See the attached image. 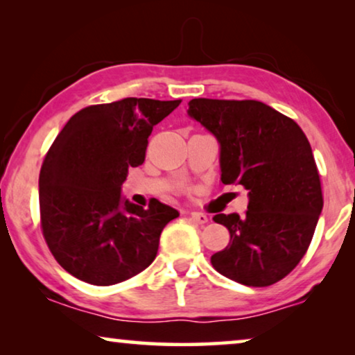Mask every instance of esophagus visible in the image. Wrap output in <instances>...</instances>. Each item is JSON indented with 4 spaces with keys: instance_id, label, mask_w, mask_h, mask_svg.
<instances>
[{
    "instance_id": "esophagus-1",
    "label": "esophagus",
    "mask_w": 355,
    "mask_h": 355,
    "mask_svg": "<svg viewBox=\"0 0 355 355\" xmlns=\"http://www.w3.org/2000/svg\"><path fill=\"white\" fill-rule=\"evenodd\" d=\"M191 218L196 223H198V225H207V223L210 221V216H207L205 213H200V211H192Z\"/></svg>"
}]
</instances>
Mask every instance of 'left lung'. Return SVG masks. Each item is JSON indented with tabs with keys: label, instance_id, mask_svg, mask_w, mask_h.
<instances>
[{
	"label": "left lung",
	"instance_id": "left-lung-1",
	"mask_svg": "<svg viewBox=\"0 0 355 355\" xmlns=\"http://www.w3.org/2000/svg\"><path fill=\"white\" fill-rule=\"evenodd\" d=\"M187 114L220 144L223 184L249 191L245 216L220 213L230 245L211 255L218 273L254 288L275 284L307 252L323 208L312 147L288 116L257 100L189 101Z\"/></svg>",
	"mask_w": 355,
	"mask_h": 355
}]
</instances>
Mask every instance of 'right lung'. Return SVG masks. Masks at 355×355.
<instances>
[{
  "instance_id": "1",
  "label": "right lung",
  "mask_w": 355,
  "mask_h": 355,
  "mask_svg": "<svg viewBox=\"0 0 355 355\" xmlns=\"http://www.w3.org/2000/svg\"><path fill=\"white\" fill-rule=\"evenodd\" d=\"M181 100L123 98L80 110L48 150L38 179L43 236L67 273L95 286L139 275L157 257L159 234L179 216L157 198L129 202L121 186L145 162L153 125Z\"/></svg>"
}]
</instances>
